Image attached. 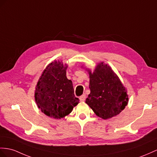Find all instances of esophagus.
<instances>
[{
	"label": "esophagus",
	"instance_id": "esophagus-1",
	"mask_svg": "<svg viewBox=\"0 0 157 157\" xmlns=\"http://www.w3.org/2000/svg\"><path fill=\"white\" fill-rule=\"evenodd\" d=\"M86 98V95L85 94H83L82 96H80V97H79L80 101H85Z\"/></svg>",
	"mask_w": 157,
	"mask_h": 157
}]
</instances>
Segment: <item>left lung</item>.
<instances>
[{
    "label": "left lung",
    "instance_id": "8db88e82",
    "mask_svg": "<svg viewBox=\"0 0 157 157\" xmlns=\"http://www.w3.org/2000/svg\"><path fill=\"white\" fill-rule=\"evenodd\" d=\"M90 75V94L86 103L96 115L103 119L117 115L127 105L126 89L111 67L103 62L99 63Z\"/></svg>",
    "mask_w": 157,
    "mask_h": 157
}]
</instances>
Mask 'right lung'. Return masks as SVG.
<instances>
[{
    "instance_id": "add662e5",
    "label": "right lung",
    "mask_w": 157,
    "mask_h": 157,
    "mask_svg": "<svg viewBox=\"0 0 157 157\" xmlns=\"http://www.w3.org/2000/svg\"><path fill=\"white\" fill-rule=\"evenodd\" d=\"M67 64L54 61L48 64L38 79L35 90L38 107L48 117L61 119L69 115L79 103L73 84L66 77Z\"/></svg>"
}]
</instances>
